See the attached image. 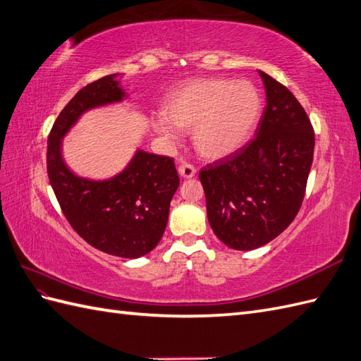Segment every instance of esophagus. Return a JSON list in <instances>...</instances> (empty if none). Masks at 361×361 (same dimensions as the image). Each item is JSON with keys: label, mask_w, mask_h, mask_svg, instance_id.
Returning a JSON list of instances; mask_svg holds the SVG:
<instances>
[{"label": "esophagus", "mask_w": 361, "mask_h": 361, "mask_svg": "<svg viewBox=\"0 0 361 361\" xmlns=\"http://www.w3.org/2000/svg\"><path fill=\"white\" fill-rule=\"evenodd\" d=\"M178 173L181 175L183 178H192V177H195L197 169L192 164H189V163H183L178 167Z\"/></svg>", "instance_id": "34e87169"}]
</instances>
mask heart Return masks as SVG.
Returning a JSON list of instances; mask_svg holds the SVG:
<instances>
[{"mask_svg":"<svg viewBox=\"0 0 361 361\" xmlns=\"http://www.w3.org/2000/svg\"><path fill=\"white\" fill-rule=\"evenodd\" d=\"M259 109L262 99L247 81L195 80L167 95L152 128L171 145L180 141L178 129H192L197 152L206 160H221L247 141Z\"/></svg>","mask_w":361,"mask_h":361,"instance_id":"heart-1","label":"heart"}]
</instances>
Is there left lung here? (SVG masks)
Returning <instances> with one entry per match:
<instances>
[{
    "label": "left lung",
    "instance_id": "1",
    "mask_svg": "<svg viewBox=\"0 0 361 361\" xmlns=\"http://www.w3.org/2000/svg\"><path fill=\"white\" fill-rule=\"evenodd\" d=\"M258 73L266 107L254 140L200 172L209 224L235 250L262 247L294 221L314 158V129L305 109L289 89Z\"/></svg>",
    "mask_w": 361,
    "mask_h": 361
}]
</instances>
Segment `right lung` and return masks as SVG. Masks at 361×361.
I'll use <instances>...</instances> for the list:
<instances>
[{
  "mask_svg": "<svg viewBox=\"0 0 361 361\" xmlns=\"http://www.w3.org/2000/svg\"><path fill=\"white\" fill-rule=\"evenodd\" d=\"M121 78V73L106 75L67 103L47 140V173L63 214L81 238L109 255L135 259L154 250L164 233L180 186L172 158L137 149L120 172L90 178L72 171L63 152V140L82 115L129 98Z\"/></svg>",
  "mask_w": 361,
  "mask_h": 361,
  "instance_id": "1",
  "label": "right lung"
}]
</instances>
